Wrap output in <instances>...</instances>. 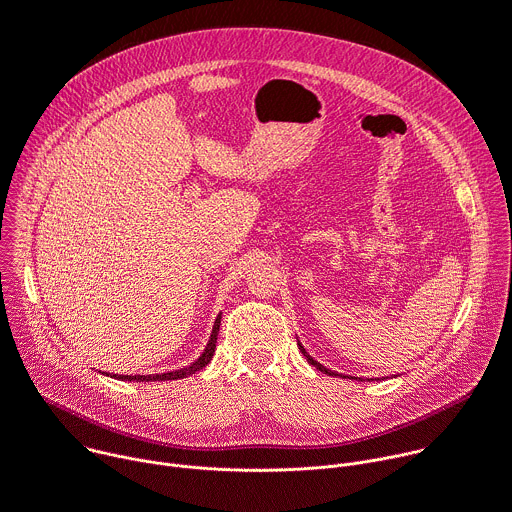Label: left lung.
<instances>
[{"label":"left lung","instance_id":"1","mask_svg":"<svg viewBox=\"0 0 512 512\" xmlns=\"http://www.w3.org/2000/svg\"><path fill=\"white\" fill-rule=\"evenodd\" d=\"M298 346H300V350H302V354L306 356V360H308V364H312V366H316V370H320V372H324V374H328V376H342V378H352V376H344V374H338V372H332V370H328L326 366H322L320 362H316L306 350H304V346L298 342ZM356 378V376H354ZM356 380H364V378H356ZM366 380H370V378H366Z\"/></svg>","mask_w":512,"mask_h":512}]
</instances>
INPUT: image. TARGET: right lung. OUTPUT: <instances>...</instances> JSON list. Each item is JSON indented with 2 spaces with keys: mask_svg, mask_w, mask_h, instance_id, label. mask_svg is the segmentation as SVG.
Masks as SVG:
<instances>
[{
  "mask_svg": "<svg viewBox=\"0 0 512 512\" xmlns=\"http://www.w3.org/2000/svg\"><path fill=\"white\" fill-rule=\"evenodd\" d=\"M220 320H222V316H218L216 318V322H214V328H212V334H210V340H208V344H206V348H204V352H202V356L196 360V362H192L190 366H186V368H180V370H176V372H164V374H136V376H128V374H114V378H120V380H136V382H156V380H180V378H186V376H190V374H194V372H198V370H202L210 360H212V356H214V350H216V340H218V330H220Z\"/></svg>",
  "mask_w": 512,
  "mask_h": 512,
  "instance_id": "obj_1",
  "label": "right lung"
}]
</instances>
